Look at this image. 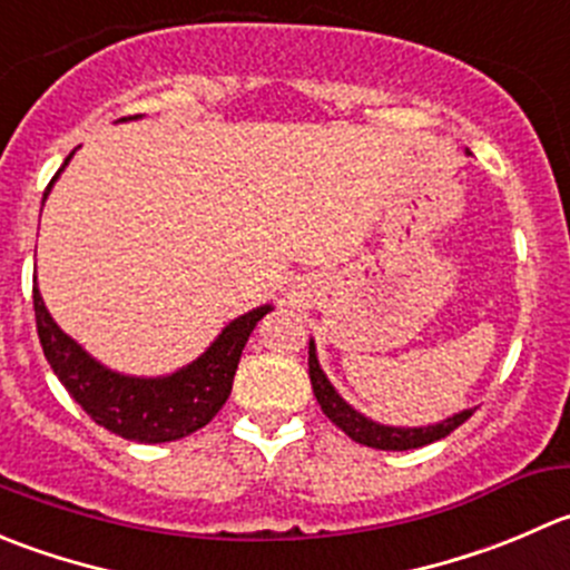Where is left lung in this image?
<instances>
[{"label":"left lung","mask_w":570,"mask_h":570,"mask_svg":"<svg viewBox=\"0 0 570 570\" xmlns=\"http://www.w3.org/2000/svg\"><path fill=\"white\" fill-rule=\"evenodd\" d=\"M308 379H312L314 397H317L325 417H328L334 425H340L342 432H345L353 443L367 445V449H379V451L420 449V445H429L434 443V440L449 438L454 429H460V425L473 414V409H465V412L454 414V417L443 420V423L423 425V429H392V425L373 423V420L358 414L356 409H351L340 395H336L331 381L325 379V373L320 370L317 353H314V342H308Z\"/></svg>","instance_id":"1"}]
</instances>
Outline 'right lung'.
<instances>
[{
	"mask_svg": "<svg viewBox=\"0 0 570 570\" xmlns=\"http://www.w3.org/2000/svg\"><path fill=\"white\" fill-rule=\"evenodd\" d=\"M71 156L75 153H69ZM58 175L55 173V178ZM55 178L49 180L43 200ZM32 308H36L38 340L49 367L94 423L136 443H173L212 423L214 414L223 409L234 386L247 336L273 306H258L236 317L197 362L167 379H130V375L110 373L108 367L94 362L49 317L36 284H32Z\"/></svg>",
	"mask_w": 570,
	"mask_h": 570,
	"instance_id": "1",
	"label": "right lung"
}]
</instances>
